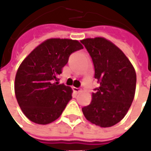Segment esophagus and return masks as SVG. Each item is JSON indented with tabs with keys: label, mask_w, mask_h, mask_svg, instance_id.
I'll return each instance as SVG.
<instances>
[{
	"label": "esophagus",
	"mask_w": 151,
	"mask_h": 151,
	"mask_svg": "<svg viewBox=\"0 0 151 151\" xmlns=\"http://www.w3.org/2000/svg\"><path fill=\"white\" fill-rule=\"evenodd\" d=\"M73 91L75 92L76 94H78V93L81 91V89L77 88V87H73Z\"/></svg>",
	"instance_id": "34e87169"
}]
</instances>
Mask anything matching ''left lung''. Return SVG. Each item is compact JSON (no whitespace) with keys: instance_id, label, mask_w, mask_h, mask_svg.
Wrapping results in <instances>:
<instances>
[{"instance_id":"left-lung-1","label":"left lung","mask_w":151,"mask_h":151,"mask_svg":"<svg viewBox=\"0 0 151 151\" xmlns=\"http://www.w3.org/2000/svg\"><path fill=\"white\" fill-rule=\"evenodd\" d=\"M91 57L95 78L91 103L82 108L86 120L95 125L111 127L120 122L133 103L137 77L134 68L123 52L104 38L81 41Z\"/></svg>"}]
</instances>
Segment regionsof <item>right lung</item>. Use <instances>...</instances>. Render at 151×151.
<instances>
[{
    "label": "right lung",
    "mask_w": 151,
    "mask_h": 151,
    "mask_svg": "<svg viewBox=\"0 0 151 151\" xmlns=\"http://www.w3.org/2000/svg\"><path fill=\"white\" fill-rule=\"evenodd\" d=\"M83 47L77 40L50 39L35 48L15 77L16 99L32 122L47 124L59 118L72 99V89L59 84L58 76L69 56Z\"/></svg>",
    "instance_id": "1"
}]
</instances>
